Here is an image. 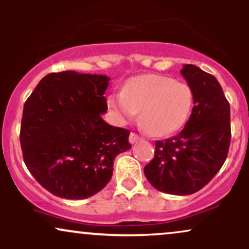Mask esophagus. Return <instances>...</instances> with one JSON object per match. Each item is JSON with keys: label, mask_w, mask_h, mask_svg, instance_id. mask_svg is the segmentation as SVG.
<instances>
[{"label": "esophagus", "mask_w": 249, "mask_h": 249, "mask_svg": "<svg viewBox=\"0 0 249 249\" xmlns=\"http://www.w3.org/2000/svg\"><path fill=\"white\" fill-rule=\"evenodd\" d=\"M128 141H130L131 144H134V142L142 141V137H139L137 133L131 132V133H130V139H128Z\"/></svg>", "instance_id": "obj_1"}]
</instances>
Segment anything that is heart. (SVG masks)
Returning <instances> with one entry per match:
<instances>
[{
    "label": "heart",
    "mask_w": 249,
    "mask_h": 249,
    "mask_svg": "<svg viewBox=\"0 0 249 249\" xmlns=\"http://www.w3.org/2000/svg\"><path fill=\"white\" fill-rule=\"evenodd\" d=\"M193 91L186 83L161 75H142L127 81L123 91L107 97L108 107L122 124L141 110L142 128L154 136L171 134L186 123L193 107Z\"/></svg>",
    "instance_id": "1"
}]
</instances>
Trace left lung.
Masks as SVG:
<instances>
[{"label":"left lung","mask_w":249,"mask_h":249,"mask_svg":"<svg viewBox=\"0 0 249 249\" xmlns=\"http://www.w3.org/2000/svg\"><path fill=\"white\" fill-rule=\"evenodd\" d=\"M180 72L193 91L192 113L178 134L156 142L144 173L156 190L188 196L207 185L227 158L231 108L215 77L193 64H185Z\"/></svg>","instance_id":"obj_1"}]
</instances>
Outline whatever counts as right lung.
<instances>
[{
    "mask_svg": "<svg viewBox=\"0 0 249 249\" xmlns=\"http://www.w3.org/2000/svg\"><path fill=\"white\" fill-rule=\"evenodd\" d=\"M110 77L53 72L43 77L23 107V159L53 196L87 199L107 185L113 161L130 150V131L108 125L104 93Z\"/></svg>",
    "mask_w": 249,
    "mask_h": 249,
    "instance_id": "right-lung-1",
    "label": "right lung"
}]
</instances>
